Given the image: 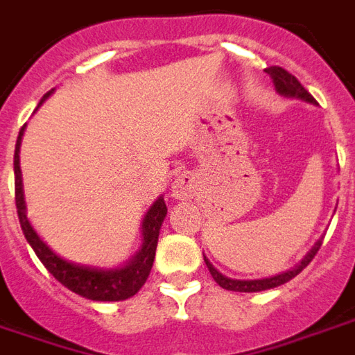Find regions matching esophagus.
<instances>
[{
  "instance_id": "1",
  "label": "esophagus",
  "mask_w": 355,
  "mask_h": 355,
  "mask_svg": "<svg viewBox=\"0 0 355 355\" xmlns=\"http://www.w3.org/2000/svg\"><path fill=\"white\" fill-rule=\"evenodd\" d=\"M194 193V180L191 175L183 174L172 183V196L175 200H187Z\"/></svg>"
}]
</instances>
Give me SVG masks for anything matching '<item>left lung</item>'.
Masks as SVG:
<instances>
[{
	"mask_svg": "<svg viewBox=\"0 0 355 355\" xmlns=\"http://www.w3.org/2000/svg\"><path fill=\"white\" fill-rule=\"evenodd\" d=\"M266 73L271 76L273 80V84H275V89L281 93L282 97H290V98H301V101H305V103H311V105H316V101L311 93L305 89V87L301 86L300 80L295 78L294 74H290L288 71H284L282 67H268L266 69ZM322 247V239H318L314 247L307 252V257L303 258L295 268L288 269V271H284L281 275H273L268 277V279H254V281H239V279H230V277L223 275V273H218L217 269L213 268V263L204 257L206 260V266L209 269V273L215 279L218 286H223L225 290H232V292H262V290H269V288H275V286H281L284 282H288L290 279H294L295 275H300L303 269L307 268L311 260L316 257V252Z\"/></svg>",
	"mask_w": 355,
	"mask_h": 355,
	"instance_id": "obj_1",
	"label": "left lung"
}]
</instances>
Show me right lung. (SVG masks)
Segmentation results:
<instances>
[{"label":"right lung","instance_id":"obj_1","mask_svg":"<svg viewBox=\"0 0 355 355\" xmlns=\"http://www.w3.org/2000/svg\"><path fill=\"white\" fill-rule=\"evenodd\" d=\"M54 92V89H52ZM50 92V93H52ZM46 93L42 101L50 95ZM41 101V103H42ZM39 103V105H41ZM24 125L20 129V135L16 138L15 148V202L20 226L31 249L35 250L37 258L44 263V268L58 279V281L69 288L74 294L82 295L86 300L93 301H123L129 300L142 288L144 282L148 281L149 271L153 268V258H155L157 241H159V230L164 217H166V204L164 198H159L149 207L142 223V249L138 250L135 257L130 258L129 263L121 268L101 269L92 268V266H82V263H73L69 260H63L58 257L54 250L50 249L39 234L29 225L28 215H26V202H24L22 189V172H20V144L24 137Z\"/></svg>","mask_w":355,"mask_h":355}]
</instances>
